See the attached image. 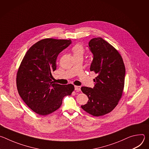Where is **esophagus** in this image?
<instances>
[{"label": "esophagus", "mask_w": 149, "mask_h": 149, "mask_svg": "<svg viewBox=\"0 0 149 149\" xmlns=\"http://www.w3.org/2000/svg\"><path fill=\"white\" fill-rule=\"evenodd\" d=\"M75 90L77 91H81V87H80V86H75Z\"/></svg>", "instance_id": "34e87169"}]
</instances>
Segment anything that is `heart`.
I'll return each mask as SVG.
<instances>
[{"instance_id":"heart-1","label":"heart","mask_w":149,"mask_h":149,"mask_svg":"<svg viewBox=\"0 0 149 149\" xmlns=\"http://www.w3.org/2000/svg\"><path fill=\"white\" fill-rule=\"evenodd\" d=\"M72 52L73 53V55L74 56V57H82V56L84 55V52H85V49L83 47V46L81 44H77L75 45H74L72 49Z\"/></svg>"}]
</instances>
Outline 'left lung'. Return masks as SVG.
Listing matches in <instances>:
<instances>
[{
  "label": "left lung",
  "mask_w": 149,
  "mask_h": 149,
  "mask_svg": "<svg viewBox=\"0 0 149 149\" xmlns=\"http://www.w3.org/2000/svg\"><path fill=\"white\" fill-rule=\"evenodd\" d=\"M93 60L90 71L97 74L94 87H81L88 97V102L81 108L95 117L102 116L112 111L122 97L124 87L125 69L118 51L102 38L89 42Z\"/></svg>",
  "instance_id": "1"
}]
</instances>
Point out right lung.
Instances as JSON below:
<instances>
[{"mask_svg":"<svg viewBox=\"0 0 149 149\" xmlns=\"http://www.w3.org/2000/svg\"><path fill=\"white\" fill-rule=\"evenodd\" d=\"M70 39L45 38L26 52L16 74V86L20 97L39 115L47 116L58 110L65 96L74 90V85L53 81L59 54L71 44Z\"/></svg>","mask_w":149,"mask_h":149,"instance_id":"obj_1","label":"right lung"}]
</instances>
